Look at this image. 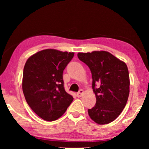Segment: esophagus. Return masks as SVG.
Here are the masks:
<instances>
[{"label":"esophagus","mask_w":149,"mask_h":149,"mask_svg":"<svg viewBox=\"0 0 149 149\" xmlns=\"http://www.w3.org/2000/svg\"><path fill=\"white\" fill-rule=\"evenodd\" d=\"M83 93H84V91H83V89H80V90L78 91V93H77V96L79 97H81V96H82V95L83 94Z\"/></svg>","instance_id":"34e87169"}]
</instances>
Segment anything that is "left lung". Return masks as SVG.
I'll return each mask as SVG.
<instances>
[{"mask_svg":"<svg viewBox=\"0 0 149 149\" xmlns=\"http://www.w3.org/2000/svg\"><path fill=\"white\" fill-rule=\"evenodd\" d=\"M77 56L88 66L92 75L96 103L88 109L89 117L100 125L111 123L123 111L129 96L127 65L105 51L78 53Z\"/></svg>","mask_w":149,"mask_h":149,"instance_id":"obj_1","label":"left lung"}]
</instances>
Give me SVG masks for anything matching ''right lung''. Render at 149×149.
Masks as SVG:
<instances>
[{"mask_svg":"<svg viewBox=\"0 0 149 149\" xmlns=\"http://www.w3.org/2000/svg\"><path fill=\"white\" fill-rule=\"evenodd\" d=\"M74 54L48 49L26 61L22 80L24 97L32 111L45 121L60 118L73 100L64 89L63 71Z\"/></svg>","mask_w":149,"mask_h":149,"instance_id":"right-lung-1","label":"right lung"}]
</instances>
